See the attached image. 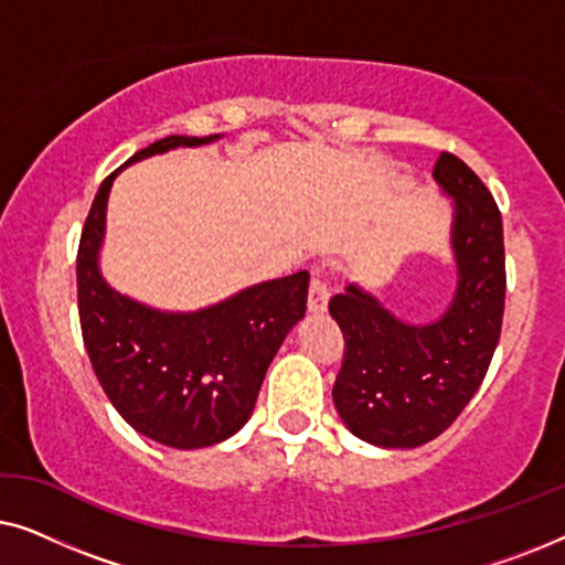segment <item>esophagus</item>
Instances as JSON below:
<instances>
[{
    "instance_id": "1",
    "label": "esophagus",
    "mask_w": 565,
    "mask_h": 565,
    "mask_svg": "<svg viewBox=\"0 0 565 565\" xmlns=\"http://www.w3.org/2000/svg\"><path fill=\"white\" fill-rule=\"evenodd\" d=\"M329 300V288L321 277H311V288H308V311L311 313H323L327 311Z\"/></svg>"
}]
</instances>
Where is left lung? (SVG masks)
<instances>
[{
	"instance_id": "1",
	"label": "left lung",
	"mask_w": 565,
	"mask_h": 565,
	"mask_svg": "<svg viewBox=\"0 0 565 565\" xmlns=\"http://www.w3.org/2000/svg\"><path fill=\"white\" fill-rule=\"evenodd\" d=\"M431 180L452 200L455 288L445 311L406 321L360 282L329 300L344 334L334 406L354 437L388 450L419 447L458 419L483 383L504 316V228L491 192L452 153H439Z\"/></svg>"
}]
</instances>
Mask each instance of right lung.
Listing matches in <instances>:
<instances>
[{
    "label": "right lung",
    "instance_id": "obj_1",
    "mask_svg": "<svg viewBox=\"0 0 565 565\" xmlns=\"http://www.w3.org/2000/svg\"><path fill=\"white\" fill-rule=\"evenodd\" d=\"M215 136H167L99 184L76 254L82 337L103 391L138 435L200 450L249 422L269 362L306 316L308 273L254 282L198 311H167L115 290L99 267L107 200L122 169L157 153L198 149Z\"/></svg>",
    "mask_w": 565,
    "mask_h": 565
}]
</instances>
